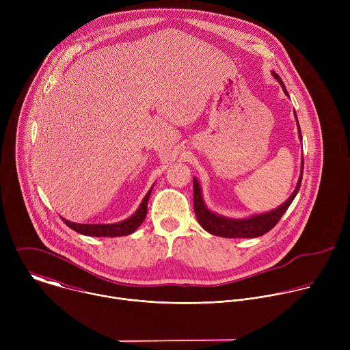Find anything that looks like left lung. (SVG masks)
<instances>
[{
  "mask_svg": "<svg viewBox=\"0 0 350 350\" xmlns=\"http://www.w3.org/2000/svg\"><path fill=\"white\" fill-rule=\"evenodd\" d=\"M271 73H273L274 79L282 87L285 95L289 96L282 80L280 79V76L274 70ZM295 119L297 122L296 112H295ZM297 131H299V137H301V139H302V133H301V127H299V123H297ZM302 176H304V159H302L301 176H299L297 184H296L292 195L286 199V201L282 205H280L278 208H275L270 212L260 213V215H254V216H249V217H245V219H231V217H226V216H221V215H217V213L212 212L204 201L201 184H199L196 177H193V211H195V216H196L199 224L202 226V228H205L208 232H211L213 235H217V237H223V238H256V237H260V235L269 232L280 221L282 215L286 212V209L289 208V205L292 204V201L295 199L299 188H301Z\"/></svg>",
  "mask_w": 350,
  "mask_h": 350,
  "instance_id": "8db88e82",
  "label": "left lung"
}]
</instances>
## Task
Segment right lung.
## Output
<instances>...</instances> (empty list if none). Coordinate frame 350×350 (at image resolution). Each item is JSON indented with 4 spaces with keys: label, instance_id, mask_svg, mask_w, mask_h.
Segmentation results:
<instances>
[{
    "label": "right lung",
    "instance_id": "obj_1",
    "mask_svg": "<svg viewBox=\"0 0 350 350\" xmlns=\"http://www.w3.org/2000/svg\"><path fill=\"white\" fill-rule=\"evenodd\" d=\"M154 185L149 188L146 195L144 196L142 202L139 204L138 209L126 220L119 221V223H112V224H80V223H73L66 219H62L66 226H69L72 230H75L79 234L88 235V237H123L134 232L145 220L146 211H148V201L149 196H151Z\"/></svg>",
    "mask_w": 350,
    "mask_h": 350
}]
</instances>
